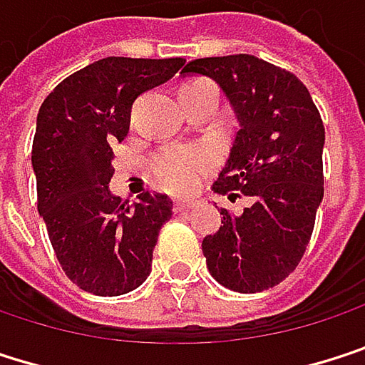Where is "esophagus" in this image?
Instances as JSON below:
<instances>
[{
  "mask_svg": "<svg viewBox=\"0 0 365 365\" xmlns=\"http://www.w3.org/2000/svg\"><path fill=\"white\" fill-rule=\"evenodd\" d=\"M191 206H193L191 200H176V202H174V212H185V210H189Z\"/></svg>",
  "mask_w": 365,
  "mask_h": 365,
  "instance_id": "obj_1",
  "label": "esophagus"
}]
</instances>
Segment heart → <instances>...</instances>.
<instances>
[{"mask_svg":"<svg viewBox=\"0 0 365 365\" xmlns=\"http://www.w3.org/2000/svg\"><path fill=\"white\" fill-rule=\"evenodd\" d=\"M197 83V81H193ZM215 157L206 148H165L153 157L150 172L159 187L172 193H187L212 170Z\"/></svg>","mask_w":365,"mask_h":365,"instance_id":"b5f03b06","label":"heart"}]
</instances>
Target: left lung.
Listing matches in <instances>:
<instances>
[{"mask_svg": "<svg viewBox=\"0 0 365 365\" xmlns=\"http://www.w3.org/2000/svg\"><path fill=\"white\" fill-rule=\"evenodd\" d=\"M182 74L210 76L240 123L212 191L253 202L238 217L221 208L223 225L202 240L206 266L232 291L270 289L297 268L314 230L323 200L321 114L295 74L253 55L195 59Z\"/></svg>", "mask_w": 365, "mask_h": 365, "instance_id": "obj_1", "label": "left lung"}]
</instances>
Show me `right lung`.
<instances>
[{"label":"right lung","instance_id":"1","mask_svg":"<svg viewBox=\"0 0 365 365\" xmlns=\"http://www.w3.org/2000/svg\"><path fill=\"white\" fill-rule=\"evenodd\" d=\"M185 59L106 57L61 81L44 99L31 148L38 212L72 282L123 295L150 274L159 230L172 217L163 193L114 197L112 146L129 131L138 95L170 81Z\"/></svg>","mask_w":365,"mask_h":365}]
</instances>
